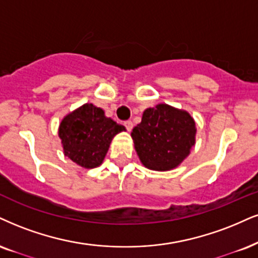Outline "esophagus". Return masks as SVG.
Returning a JSON list of instances; mask_svg holds the SVG:
<instances>
[{
  "label": "esophagus",
  "mask_w": 258,
  "mask_h": 258,
  "mask_svg": "<svg viewBox=\"0 0 258 258\" xmlns=\"http://www.w3.org/2000/svg\"><path fill=\"white\" fill-rule=\"evenodd\" d=\"M124 125H125V128L128 129V132H132V129L134 128V123H133L132 120H126V122H124Z\"/></svg>",
  "instance_id": "esophagus-1"
}]
</instances>
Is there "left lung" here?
I'll return each mask as SVG.
<instances>
[{
  "instance_id": "obj_1",
  "label": "left lung",
  "mask_w": 258,
  "mask_h": 258,
  "mask_svg": "<svg viewBox=\"0 0 258 258\" xmlns=\"http://www.w3.org/2000/svg\"><path fill=\"white\" fill-rule=\"evenodd\" d=\"M196 123L185 110L158 104L144 111L132 132L140 161L153 171H171L183 163L196 144Z\"/></svg>"
}]
</instances>
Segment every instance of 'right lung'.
I'll return each instance as SVG.
<instances>
[{
    "instance_id": "right-lung-1",
    "label": "right lung",
    "mask_w": 258,
    "mask_h": 258,
    "mask_svg": "<svg viewBox=\"0 0 258 258\" xmlns=\"http://www.w3.org/2000/svg\"><path fill=\"white\" fill-rule=\"evenodd\" d=\"M125 126L105 116L103 109L87 103L63 117L58 128L63 153L84 168L103 164L111 141Z\"/></svg>"
}]
</instances>
